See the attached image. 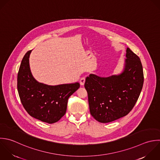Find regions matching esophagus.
Wrapping results in <instances>:
<instances>
[{"label":"esophagus","mask_w":160,"mask_h":160,"mask_svg":"<svg viewBox=\"0 0 160 160\" xmlns=\"http://www.w3.org/2000/svg\"><path fill=\"white\" fill-rule=\"evenodd\" d=\"M85 77L81 78L80 80V85H83L84 83H85Z\"/></svg>","instance_id":"esophagus-1"}]
</instances>
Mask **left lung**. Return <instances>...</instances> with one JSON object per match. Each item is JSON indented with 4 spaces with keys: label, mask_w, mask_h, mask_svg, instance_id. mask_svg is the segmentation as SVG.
<instances>
[{
    "label": "left lung",
    "mask_w": 160,
    "mask_h": 160,
    "mask_svg": "<svg viewBox=\"0 0 160 160\" xmlns=\"http://www.w3.org/2000/svg\"><path fill=\"white\" fill-rule=\"evenodd\" d=\"M122 72L108 77H87L90 112L100 123H109L128 115L142 92L144 76L140 58L128 47Z\"/></svg>",
    "instance_id": "8db88e82"
}]
</instances>
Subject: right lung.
I'll return each instance as SVG.
<instances>
[{
    "label": "right lung",
    "mask_w": 160,
    "mask_h": 160,
    "mask_svg": "<svg viewBox=\"0 0 160 160\" xmlns=\"http://www.w3.org/2000/svg\"><path fill=\"white\" fill-rule=\"evenodd\" d=\"M32 50L24 55L17 75V90L20 101L32 117L50 124L65 114L68 98L80 87V83L48 85L37 82L29 65Z\"/></svg>",
    "instance_id": "add662e5"
}]
</instances>
